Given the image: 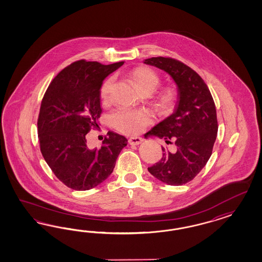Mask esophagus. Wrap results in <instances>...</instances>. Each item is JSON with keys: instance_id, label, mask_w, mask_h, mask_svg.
I'll list each match as a JSON object with an SVG mask.
<instances>
[{"instance_id": "obj_1", "label": "esophagus", "mask_w": 262, "mask_h": 262, "mask_svg": "<svg viewBox=\"0 0 262 262\" xmlns=\"http://www.w3.org/2000/svg\"><path fill=\"white\" fill-rule=\"evenodd\" d=\"M143 142V139L141 137H129L128 143L130 145H139Z\"/></svg>"}]
</instances>
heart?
I'll return each instance as SVG.
<instances>
[{
	"mask_svg": "<svg viewBox=\"0 0 262 262\" xmlns=\"http://www.w3.org/2000/svg\"><path fill=\"white\" fill-rule=\"evenodd\" d=\"M130 78L136 88L141 92H152L158 88L160 79L158 73L148 67H139L130 72ZM113 85V77L103 81L101 88V96L106 101L111 94ZM176 93L173 90H167L159 96L158 104L161 108H170L174 104ZM111 126L125 135H138L151 123V117L148 111L144 110H125L121 108L113 111L110 116Z\"/></svg>",
	"mask_w": 262,
	"mask_h": 262,
	"instance_id": "1",
	"label": "heart"
}]
</instances>
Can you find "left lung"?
Segmentation results:
<instances>
[{"label":"left lung","mask_w":262,"mask_h":262,"mask_svg":"<svg viewBox=\"0 0 262 262\" xmlns=\"http://www.w3.org/2000/svg\"><path fill=\"white\" fill-rule=\"evenodd\" d=\"M144 63L168 73L178 86V101L173 114L161 121L147 135L174 142L177 151H166L148 171L169 185L192 181L212 154L218 123L214 101L206 82L187 65L171 57H151Z\"/></svg>","instance_id":"obj_1"}]
</instances>
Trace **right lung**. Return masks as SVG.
Here are the masks:
<instances>
[{
	"instance_id": "right-lung-1",
	"label": "right lung",
	"mask_w": 262,
	"mask_h": 262,
	"mask_svg": "<svg viewBox=\"0 0 262 262\" xmlns=\"http://www.w3.org/2000/svg\"><path fill=\"white\" fill-rule=\"evenodd\" d=\"M124 64L80 59L65 67L47 88L37 121L40 151L56 178L74 190H89L111 176L127 138L107 133L100 149L85 135L98 127L103 79Z\"/></svg>"
}]
</instances>
